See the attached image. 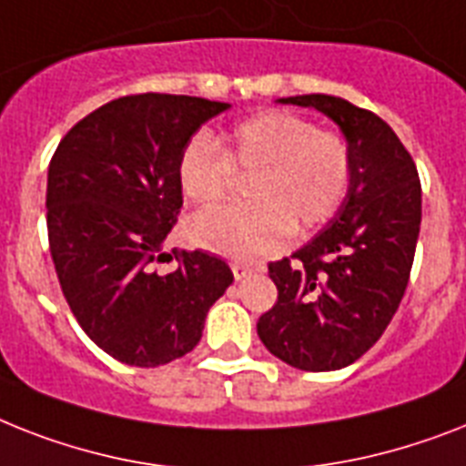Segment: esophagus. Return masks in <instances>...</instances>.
Masks as SVG:
<instances>
[{
  "mask_svg": "<svg viewBox=\"0 0 466 466\" xmlns=\"http://www.w3.org/2000/svg\"><path fill=\"white\" fill-rule=\"evenodd\" d=\"M256 270H258V268L251 266V263H241V260H234V263H232V272H234V278H237V279L248 278V275H251V272H256Z\"/></svg>",
  "mask_w": 466,
  "mask_h": 466,
  "instance_id": "34e87169",
  "label": "esophagus"
}]
</instances>
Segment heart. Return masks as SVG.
Wrapping results in <instances>:
<instances>
[{"mask_svg":"<svg viewBox=\"0 0 466 466\" xmlns=\"http://www.w3.org/2000/svg\"><path fill=\"white\" fill-rule=\"evenodd\" d=\"M251 177L248 206L210 208L187 225L188 241L227 258L256 260L279 251L292 229H319L342 208L354 177L351 147L342 134L311 119L268 109L215 138H194L181 150L177 177L191 203H218L232 177Z\"/></svg>","mask_w":466,"mask_h":466,"instance_id":"b5f03b06","label":"heart"}]
</instances>
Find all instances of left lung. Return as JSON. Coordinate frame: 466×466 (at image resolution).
<instances>
[{"label": "left lung", "mask_w": 466, "mask_h": 466, "mask_svg": "<svg viewBox=\"0 0 466 466\" xmlns=\"http://www.w3.org/2000/svg\"><path fill=\"white\" fill-rule=\"evenodd\" d=\"M330 116L354 157L350 194L319 237L268 266L278 301L258 319L268 351L301 370L354 364L380 339L410 282L421 184L407 147L378 115L335 96L279 97Z\"/></svg>", "instance_id": "obj_1"}]
</instances>
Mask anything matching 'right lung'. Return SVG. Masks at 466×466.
I'll return each instance as SVG.
<instances>
[{
    "label": "right lung",
    "mask_w": 466,
    "mask_h": 466,
    "mask_svg": "<svg viewBox=\"0 0 466 466\" xmlns=\"http://www.w3.org/2000/svg\"><path fill=\"white\" fill-rule=\"evenodd\" d=\"M227 102L141 93L97 107L64 136L47 169V237L71 313L128 366L155 369L198 344L210 306L232 285L225 260L174 251L153 263L177 225L181 150Z\"/></svg>",
    "instance_id": "1"
}]
</instances>
